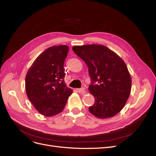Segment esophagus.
I'll return each mask as SVG.
<instances>
[{
	"label": "esophagus",
	"mask_w": 156,
	"mask_h": 156,
	"mask_svg": "<svg viewBox=\"0 0 156 156\" xmlns=\"http://www.w3.org/2000/svg\"><path fill=\"white\" fill-rule=\"evenodd\" d=\"M76 90L79 92V93H81V94H84L85 93V88L84 87H82L81 88H77Z\"/></svg>",
	"instance_id": "esophagus-1"
}]
</instances>
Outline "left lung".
<instances>
[{
	"label": "left lung",
	"mask_w": 156,
	"mask_h": 156,
	"mask_svg": "<svg viewBox=\"0 0 156 156\" xmlns=\"http://www.w3.org/2000/svg\"><path fill=\"white\" fill-rule=\"evenodd\" d=\"M74 53L88 67L91 79L88 90L95 98L90 112L99 119H108L118 114L128 99L130 74L125 62L115 52L102 45L74 46Z\"/></svg>",
	"instance_id": "obj_1"
}]
</instances>
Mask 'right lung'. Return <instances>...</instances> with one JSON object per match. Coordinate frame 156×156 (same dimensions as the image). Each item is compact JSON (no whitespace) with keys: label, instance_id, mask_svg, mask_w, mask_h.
Masks as SVG:
<instances>
[{"label":"right lung","instance_id":"1","mask_svg":"<svg viewBox=\"0 0 156 156\" xmlns=\"http://www.w3.org/2000/svg\"><path fill=\"white\" fill-rule=\"evenodd\" d=\"M67 45L53 46L41 53L27 73V96L40 114L53 116L62 112L73 90L64 82Z\"/></svg>","mask_w":156,"mask_h":156}]
</instances>
